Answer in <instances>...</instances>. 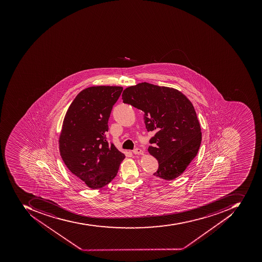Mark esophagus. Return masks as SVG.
<instances>
[{
	"label": "esophagus",
	"mask_w": 262,
	"mask_h": 262,
	"mask_svg": "<svg viewBox=\"0 0 262 262\" xmlns=\"http://www.w3.org/2000/svg\"><path fill=\"white\" fill-rule=\"evenodd\" d=\"M132 152L135 155H143V150H141L140 148L134 149V150H132Z\"/></svg>",
	"instance_id": "34e87169"
}]
</instances>
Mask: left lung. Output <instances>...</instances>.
<instances>
[{
	"label": "left lung",
	"instance_id": "left-lung-1",
	"mask_svg": "<svg viewBox=\"0 0 262 262\" xmlns=\"http://www.w3.org/2000/svg\"><path fill=\"white\" fill-rule=\"evenodd\" d=\"M124 103L144 112L150 139L148 151L158 160L154 176L172 180L185 171L198 153L202 133L191 101L178 90L141 82L126 88Z\"/></svg>",
	"mask_w": 262,
	"mask_h": 262
}]
</instances>
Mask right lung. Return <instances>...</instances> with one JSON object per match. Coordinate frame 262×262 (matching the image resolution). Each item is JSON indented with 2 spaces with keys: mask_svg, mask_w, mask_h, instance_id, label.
Segmentation results:
<instances>
[{
  "mask_svg": "<svg viewBox=\"0 0 262 262\" xmlns=\"http://www.w3.org/2000/svg\"><path fill=\"white\" fill-rule=\"evenodd\" d=\"M122 86L97 85L81 91L67 110L60 133L61 159L74 178L91 189L109 184L125 158L106 140L108 119Z\"/></svg>",
  "mask_w": 262,
  "mask_h": 262,
  "instance_id": "add662e5",
  "label": "right lung"
}]
</instances>
